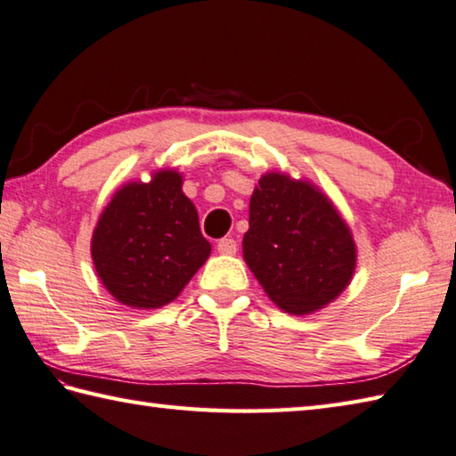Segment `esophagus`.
Listing matches in <instances>:
<instances>
[{"label":"esophagus","mask_w":456,"mask_h":456,"mask_svg":"<svg viewBox=\"0 0 456 456\" xmlns=\"http://www.w3.org/2000/svg\"><path fill=\"white\" fill-rule=\"evenodd\" d=\"M217 250L221 255H235L237 253V240L225 237L217 240Z\"/></svg>","instance_id":"esophagus-1"}]
</instances>
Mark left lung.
Returning <instances> with one entry per match:
<instances>
[{
	"label": "left lung",
	"instance_id": "obj_1",
	"mask_svg": "<svg viewBox=\"0 0 456 456\" xmlns=\"http://www.w3.org/2000/svg\"><path fill=\"white\" fill-rule=\"evenodd\" d=\"M243 256L268 297L294 315L331 304L356 266L351 229L331 200L280 172L265 174L250 196Z\"/></svg>",
	"mask_w": 456,
	"mask_h": 456
}]
</instances>
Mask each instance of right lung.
Wrapping results in <instances>:
<instances>
[{"label": "right lung", "mask_w": 456, "mask_h": 456, "mask_svg": "<svg viewBox=\"0 0 456 456\" xmlns=\"http://www.w3.org/2000/svg\"><path fill=\"white\" fill-rule=\"evenodd\" d=\"M209 253L196 206L183 196L176 170L154 172L149 183H125L92 235L102 284L134 309H157L176 299Z\"/></svg>", "instance_id": "right-lung-1"}]
</instances>
